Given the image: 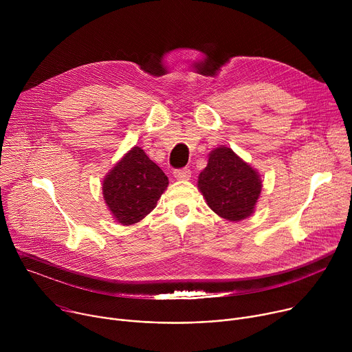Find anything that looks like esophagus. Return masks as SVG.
Listing matches in <instances>:
<instances>
[{
	"instance_id": "esophagus-1",
	"label": "esophagus",
	"mask_w": 352,
	"mask_h": 352,
	"mask_svg": "<svg viewBox=\"0 0 352 352\" xmlns=\"http://www.w3.org/2000/svg\"><path fill=\"white\" fill-rule=\"evenodd\" d=\"M174 178L178 181H188L190 178V170L189 168H179L174 171Z\"/></svg>"
}]
</instances>
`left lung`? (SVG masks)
Returning a JSON list of instances; mask_svg holds the SVG:
<instances>
[{
  "mask_svg": "<svg viewBox=\"0 0 352 352\" xmlns=\"http://www.w3.org/2000/svg\"><path fill=\"white\" fill-rule=\"evenodd\" d=\"M197 188L216 214L230 221H241L254 213L262 179L232 148L220 146L210 152L206 168L199 174Z\"/></svg>",
  "mask_w": 352,
  "mask_h": 352,
  "instance_id": "8db88e82",
  "label": "left lung"
}]
</instances>
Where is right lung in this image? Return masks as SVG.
Masks as SVG:
<instances>
[{
    "mask_svg": "<svg viewBox=\"0 0 352 352\" xmlns=\"http://www.w3.org/2000/svg\"><path fill=\"white\" fill-rule=\"evenodd\" d=\"M168 178L138 146L110 170L103 181V196L113 217L122 226H132L152 212Z\"/></svg>",
    "mask_w": 352,
    "mask_h": 352,
    "instance_id": "obj_1",
    "label": "right lung"
}]
</instances>
